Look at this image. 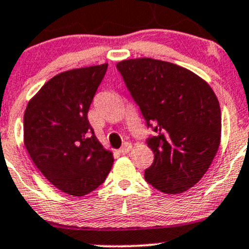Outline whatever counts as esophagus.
<instances>
[{
    "mask_svg": "<svg viewBox=\"0 0 249 249\" xmlns=\"http://www.w3.org/2000/svg\"><path fill=\"white\" fill-rule=\"evenodd\" d=\"M131 148H132V145L130 144V143H124V144H123V147L120 148L119 149V153L120 154H123V155H125V154H127V153L130 152V150H131Z\"/></svg>",
    "mask_w": 249,
    "mask_h": 249,
    "instance_id": "obj_1",
    "label": "esophagus"
}]
</instances>
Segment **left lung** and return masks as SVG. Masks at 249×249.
Wrapping results in <instances>:
<instances>
[{"instance_id":"8db88e82","label":"left lung","mask_w":249,"mask_h":249,"mask_svg":"<svg viewBox=\"0 0 249 249\" xmlns=\"http://www.w3.org/2000/svg\"><path fill=\"white\" fill-rule=\"evenodd\" d=\"M117 69L155 132L147 140L154 161L145 180L165 194L185 192L201 179L219 148L222 114L212 88L184 67L150 57L124 60Z\"/></svg>"}]
</instances>
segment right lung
Returning a JSON list of instances; mask_svg holds the SVG:
<instances>
[{"label":"right lung","instance_id":"right-lung-1","mask_svg":"<svg viewBox=\"0 0 249 249\" xmlns=\"http://www.w3.org/2000/svg\"><path fill=\"white\" fill-rule=\"evenodd\" d=\"M108 64L56 74L30 100L24 143L32 161L54 187L83 196L105 182L113 155L96 139L88 112Z\"/></svg>","mask_w":249,"mask_h":249}]
</instances>
